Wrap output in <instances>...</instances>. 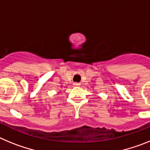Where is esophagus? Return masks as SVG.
Listing matches in <instances>:
<instances>
[{"mask_svg":"<svg viewBox=\"0 0 150 150\" xmlns=\"http://www.w3.org/2000/svg\"><path fill=\"white\" fill-rule=\"evenodd\" d=\"M74 85L75 86H80V83H74Z\"/></svg>","mask_w":150,"mask_h":150,"instance_id":"obj_1","label":"esophagus"}]
</instances>
